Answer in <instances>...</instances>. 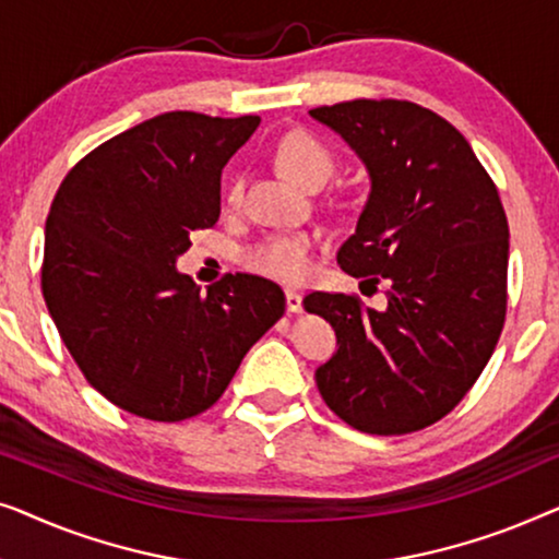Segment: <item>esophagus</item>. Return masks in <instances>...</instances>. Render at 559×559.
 <instances>
[{
  "label": "esophagus",
  "mask_w": 559,
  "mask_h": 559,
  "mask_svg": "<svg viewBox=\"0 0 559 559\" xmlns=\"http://www.w3.org/2000/svg\"><path fill=\"white\" fill-rule=\"evenodd\" d=\"M285 297H287V310L289 312H300L302 310V295L297 293V289H287Z\"/></svg>",
  "instance_id": "34e87169"
}]
</instances>
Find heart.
Wrapping results in <instances>:
<instances>
[{
  "label": "heart",
  "mask_w": 559,
  "mask_h": 559,
  "mask_svg": "<svg viewBox=\"0 0 559 559\" xmlns=\"http://www.w3.org/2000/svg\"><path fill=\"white\" fill-rule=\"evenodd\" d=\"M280 170L302 186H320L331 178L335 167V152L323 136L310 129H295L277 144ZM239 188L231 190V201H239ZM312 239L305 234H274L266 236L247 251L249 270L282 282H297L310 272Z\"/></svg>",
  "instance_id": "heart-1"
}]
</instances>
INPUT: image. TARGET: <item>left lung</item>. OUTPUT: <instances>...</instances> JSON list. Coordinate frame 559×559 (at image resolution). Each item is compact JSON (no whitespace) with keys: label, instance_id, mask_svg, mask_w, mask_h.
<instances>
[{"label":"left lung","instance_id":"8db88e82","mask_svg":"<svg viewBox=\"0 0 559 559\" xmlns=\"http://www.w3.org/2000/svg\"><path fill=\"white\" fill-rule=\"evenodd\" d=\"M358 152L371 195L338 264L386 308L310 293L338 350L316 371L328 407L369 435L425 430L455 409L486 369L507 320L509 224L491 175L457 129L402 98L310 109Z\"/></svg>","mask_w":559,"mask_h":559}]
</instances>
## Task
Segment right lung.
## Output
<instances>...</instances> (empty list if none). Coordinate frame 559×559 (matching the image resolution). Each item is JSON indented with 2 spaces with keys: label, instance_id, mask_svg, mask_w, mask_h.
I'll return each mask as SVG.
<instances>
[{
  "label": "right lung",
  "instance_id": "right-lung-1",
  "mask_svg": "<svg viewBox=\"0 0 559 559\" xmlns=\"http://www.w3.org/2000/svg\"><path fill=\"white\" fill-rule=\"evenodd\" d=\"M259 117L167 111L79 159L45 221L40 285L91 386L119 409L180 423L213 407L285 293L224 274L201 293L175 259L216 226L221 170Z\"/></svg>",
  "mask_w": 559,
  "mask_h": 559
}]
</instances>
